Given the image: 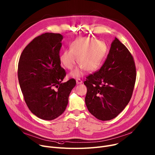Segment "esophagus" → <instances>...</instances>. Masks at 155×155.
I'll list each match as a JSON object with an SVG mask.
<instances>
[{"mask_svg":"<svg viewBox=\"0 0 155 155\" xmlns=\"http://www.w3.org/2000/svg\"><path fill=\"white\" fill-rule=\"evenodd\" d=\"M76 82H77V84H81L83 81H82V80H80V78H77V79H76Z\"/></svg>","mask_w":155,"mask_h":155,"instance_id":"34e87169","label":"esophagus"}]
</instances>
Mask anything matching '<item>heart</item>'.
<instances>
[{"instance_id": "obj_1", "label": "heart", "mask_w": 155, "mask_h": 155, "mask_svg": "<svg viewBox=\"0 0 155 155\" xmlns=\"http://www.w3.org/2000/svg\"><path fill=\"white\" fill-rule=\"evenodd\" d=\"M107 47L101 41L90 37H81L70 44L69 50H65L60 56L61 63L68 70H72L77 62L80 66L71 73L78 77L84 74L85 69L94 71L97 69L107 53Z\"/></svg>"}]
</instances>
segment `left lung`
<instances>
[{"instance_id":"obj_1","label":"left lung","mask_w":155,"mask_h":155,"mask_svg":"<svg viewBox=\"0 0 155 155\" xmlns=\"http://www.w3.org/2000/svg\"><path fill=\"white\" fill-rule=\"evenodd\" d=\"M135 61L128 48L115 38L100 70L87 77V107L97 119L117 117L129 103L135 87Z\"/></svg>"}]
</instances>
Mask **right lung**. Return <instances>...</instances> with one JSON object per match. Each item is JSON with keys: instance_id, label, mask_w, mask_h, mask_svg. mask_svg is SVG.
I'll return each mask as SVG.
<instances>
[{"instance_id": "obj_1", "label": "right lung", "mask_w": 155, "mask_h": 155, "mask_svg": "<svg viewBox=\"0 0 155 155\" xmlns=\"http://www.w3.org/2000/svg\"><path fill=\"white\" fill-rule=\"evenodd\" d=\"M62 39L60 34L40 35L26 46L18 61V79L24 100L31 112L45 120L62 114L76 85L74 78L62 83L66 76L59 55Z\"/></svg>"}]
</instances>
